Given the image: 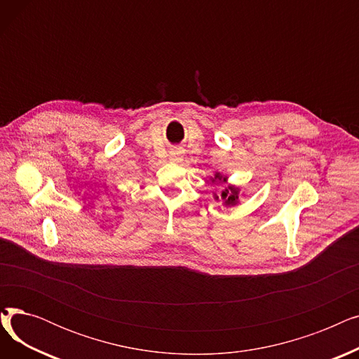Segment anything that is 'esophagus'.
Here are the masks:
<instances>
[{"instance_id":"34e87169","label":"esophagus","mask_w":359,"mask_h":359,"mask_svg":"<svg viewBox=\"0 0 359 359\" xmlns=\"http://www.w3.org/2000/svg\"><path fill=\"white\" fill-rule=\"evenodd\" d=\"M183 158V154L180 149H173L172 153H170V160H172L173 163H180Z\"/></svg>"}]
</instances>
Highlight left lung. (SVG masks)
Instances as JSON below:
<instances>
[{
    "instance_id": "8db88e82",
    "label": "left lung",
    "mask_w": 359,
    "mask_h": 359,
    "mask_svg": "<svg viewBox=\"0 0 359 359\" xmlns=\"http://www.w3.org/2000/svg\"><path fill=\"white\" fill-rule=\"evenodd\" d=\"M211 180L212 183L215 182H219V183H227L229 182V176L227 175H222L219 172H215L214 176H211ZM240 191L241 187L240 186H236V184H229L227 187H224V189L221 191L219 195L214 194V199L215 201H219L222 202L224 206H237L240 203Z\"/></svg>"
}]
</instances>
